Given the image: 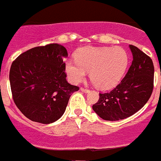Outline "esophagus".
I'll return each mask as SVG.
<instances>
[{"instance_id": "obj_1", "label": "esophagus", "mask_w": 161, "mask_h": 161, "mask_svg": "<svg viewBox=\"0 0 161 161\" xmlns=\"http://www.w3.org/2000/svg\"><path fill=\"white\" fill-rule=\"evenodd\" d=\"M80 90H81L82 92H84V93H89V89H86V88H84V87L80 88Z\"/></svg>"}]
</instances>
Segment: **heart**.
Masks as SVG:
<instances>
[{
  "mask_svg": "<svg viewBox=\"0 0 161 161\" xmlns=\"http://www.w3.org/2000/svg\"><path fill=\"white\" fill-rule=\"evenodd\" d=\"M75 56L76 61L68 59L65 63L69 80L77 84L85 77L86 72H89L92 82L102 89L117 85L128 65V55L120 47H85Z\"/></svg>",
  "mask_w": 161,
  "mask_h": 161,
  "instance_id": "1",
  "label": "heart"
}]
</instances>
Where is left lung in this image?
<instances>
[{"instance_id": "1", "label": "left lung", "mask_w": 161, "mask_h": 161, "mask_svg": "<svg viewBox=\"0 0 161 161\" xmlns=\"http://www.w3.org/2000/svg\"><path fill=\"white\" fill-rule=\"evenodd\" d=\"M133 60L120 83L108 93H99L93 105L95 113L104 120L118 121L139 111L149 100L154 87L153 60L137 47L130 45Z\"/></svg>"}]
</instances>
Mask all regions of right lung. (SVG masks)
I'll return each instance as SVG.
<instances>
[{
	"instance_id": "add662e5",
	"label": "right lung",
	"mask_w": 161,
	"mask_h": 161,
	"mask_svg": "<svg viewBox=\"0 0 161 161\" xmlns=\"http://www.w3.org/2000/svg\"><path fill=\"white\" fill-rule=\"evenodd\" d=\"M68 52L58 43L36 47L12 63L9 81L14 102L33 122L48 124L64 114L68 100L79 87L67 81Z\"/></svg>"
}]
</instances>
